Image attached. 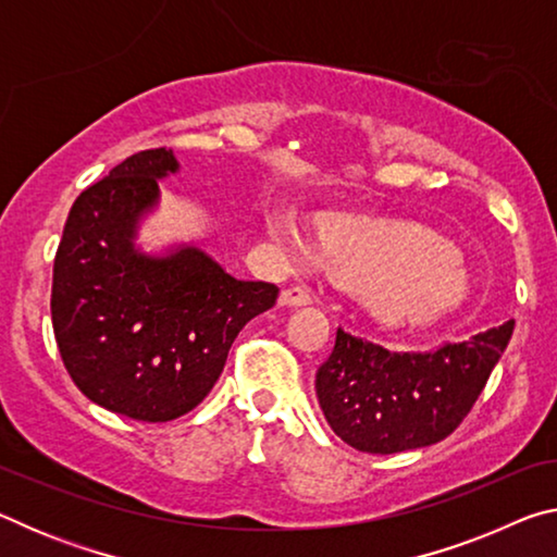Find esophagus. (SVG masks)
Instances as JSON below:
<instances>
[{"label": "esophagus", "instance_id": "1", "mask_svg": "<svg viewBox=\"0 0 557 557\" xmlns=\"http://www.w3.org/2000/svg\"><path fill=\"white\" fill-rule=\"evenodd\" d=\"M312 295H309L307 289H301V287H287V289H282L280 292V305L282 307H307V305H312Z\"/></svg>", "mask_w": 557, "mask_h": 557}]
</instances>
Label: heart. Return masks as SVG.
<instances>
[{"instance_id":"1","label":"heart","mask_w":557,"mask_h":557,"mask_svg":"<svg viewBox=\"0 0 557 557\" xmlns=\"http://www.w3.org/2000/svg\"><path fill=\"white\" fill-rule=\"evenodd\" d=\"M268 235L301 268L326 265L358 287L373 317L395 326H428L465 305L469 275L457 250L420 225L356 213H324L319 240L287 213L268 215Z\"/></svg>"}]
</instances>
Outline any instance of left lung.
Listing matches in <instances>:
<instances>
[{"instance_id":"left-lung-1","label":"left lung","mask_w":557,"mask_h":557,"mask_svg":"<svg viewBox=\"0 0 557 557\" xmlns=\"http://www.w3.org/2000/svg\"><path fill=\"white\" fill-rule=\"evenodd\" d=\"M513 334V319L469 342L428 354H395L336 332L332 356L317 371V398L346 445L395 455L445 440L482 395Z\"/></svg>"}]
</instances>
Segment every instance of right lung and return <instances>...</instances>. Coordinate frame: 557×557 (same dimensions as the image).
Instances as JSON below:
<instances>
[{"mask_svg": "<svg viewBox=\"0 0 557 557\" xmlns=\"http://www.w3.org/2000/svg\"><path fill=\"white\" fill-rule=\"evenodd\" d=\"M178 169L164 147L127 157L75 199L53 262L63 366L88 400L143 422L194 410L240 329L277 299L275 285L233 277L194 243L143 248L159 182Z\"/></svg>", "mask_w": 557, "mask_h": 557, "instance_id": "obj_1", "label": "right lung"}]
</instances>
